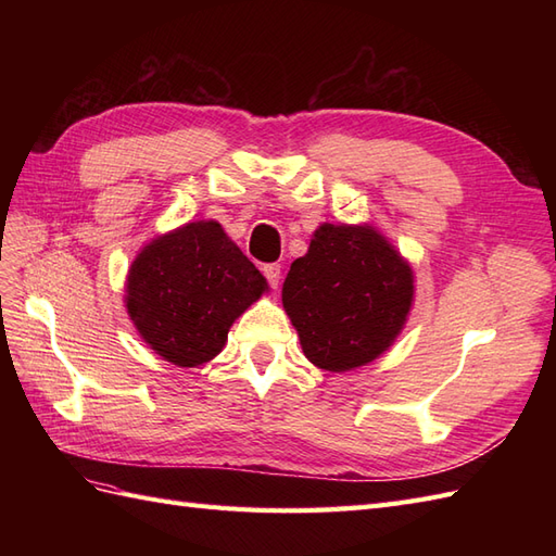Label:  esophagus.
I'll use <instances>...</instances> for the list:
<instances>
[{
  "label": "esophagus",
  "instance_id": "1",
  "mask_svg": "<svg viewBox=\"0 0 556 556\" xmlns=\"http://www.w3.org/2000/svg\"><path fill=\"white\" fill-rule=\"evenodd\" d=\"M264 276L268 280V285L276 290L278 282H280V264H266L264 266Z\"/></svg>",
  "mask_w": 556,
  "mask_h": 556
}]
</instances>
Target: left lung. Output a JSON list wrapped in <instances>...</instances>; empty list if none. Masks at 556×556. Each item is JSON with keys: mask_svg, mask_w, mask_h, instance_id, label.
I'll return each mask as SVG.
<instances>
[{"mask_svg": "<svg viewBox=\"0 0 556 556\" xmlns=\"http://www.w3.org/2000/svg\"><path fill=\"white\" fill-rule=\"evenodd\" d=\"M415 301L413 266L374 225L323 223L282 282V308L311 364L355 371L394 345Z\"/></svg>", "mask_w": 556, "mask_h": 556, "instance_id": "left-lung-1", "label": "left lung"}]
</instances>
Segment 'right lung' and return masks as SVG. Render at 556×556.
I'll use <instances>...</instances> for the list:
<instances>
[{"mask_svg": "<svg viewBox=\"0 0 556 556\" xmlns=\"http://www.w3.org/2000/svg\"><path fill=\"white\" fill-rule=\"evenodd\" d=\"M264 292L266 278L223 225L194 220L139 250L125 280V308L155 355L194 368L220 355L233 319Z\"/></svg>", "mask_w": 556, "mask_h": 556, "instance_id": "right-lung-1", "label": "right lung"}]
</instances>
